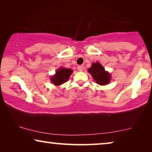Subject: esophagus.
Here are the masks:
<instances>
[{"instance_id":"34e87169","label":"esophagus","mask_w":152,"mask_h":152,"mask_svg":"<svg viewBox=\"0 0 152 152\" xmlns=\"http://www.w3.org/2000/svg\"><path fill=\"white\" fill-rule=\"evenodd\" d=\"M77 69L78 70H80V71H82L83 70H84V65H80L77 66Z\"/></svg>"}]
</instances>
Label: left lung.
<instances>
[{
  "label": "left lung",
  "instance_id": "left-lung-1",
  "mask_svg": "<svg viewBox=\"0 0 152 152\" xmlns=\"http://www.w3.org/2000/svg\"><path fill=\"white\" fill-rule=\"evenodd\" d=\"M88 70L98 84L105 85L109 83L111 76L107 72L105 71L104 68L98 62L93 63Z\"/></svg>",
  "mask_w": 152,
  "mask_h": 152
}]
</instances>
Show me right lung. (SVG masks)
Listing matches in <instances>:
<instances>
[{
	"label": "right lung",
	"mask_w": 152,
	"mask_h": 152,
	"mask_svg": "<svg viewBox=\"0 0 152 152\" xmlns=\"http://www.w3.org/2000/svg\"><path fill=\"white\" fill-rule=\"evenodd\" d=\"M72 72V70L69 68H59L55 75L52 77L51 81L54 84L60 85L67 82Z\"/></svg>",
	"instance_id": "add662e5"
}]
</instances>
